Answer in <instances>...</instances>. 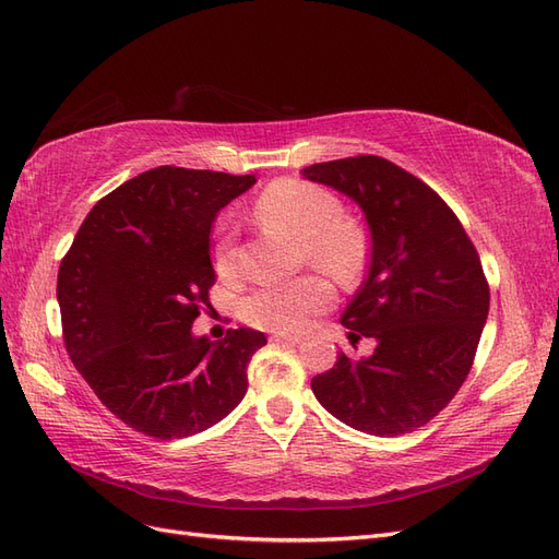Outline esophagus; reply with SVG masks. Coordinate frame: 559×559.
I'll return each instance as SVG.
<instances>
[{"instance_id":"obj_1","label":"esophagus","mask_w":559,"mask_h":559,"mask_svg":"<svg viewBox=\"0 0 559 559\" xmlns=\"http://www.w3.org/2000/svg\"><path fill=\"white\" fill-rule=\"evenodd\" d=\"M273 343H282V345H300L298 335H284V333H275Z\"/></svg>"}]
</instances>
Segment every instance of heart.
I'll list each match as a JSON object with an SVG mask.
<instances>
[{"instance_id":"obj_1","label":"heart","mask_w":559,"mask_h":559,"mask_svg":"<svg viewBox=\"0 0 559 559\" xmlns=\"http://www.w3.org/2000/svg\"><path fill=\"white\" fill-rule=\"evenodd\" d=\"M257 214L270 228L289 233L302 242L306 259L341 282H352L361 275L366 265V240L361 230L345 222L341 200L314 183L284 179L267 186L259 198ZM212 263L216 275L233 277L235 249L233 230L222 226L212 247ZM333 300V289L324 277L308 275L286 284H270L253 289L242 300V317L251 326L296 333L310 319L324 312Z\"/></svg>"}]
</instances>
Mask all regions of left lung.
Segmentation results:
<instances>
[{"instance_id": "1", "label": "left lung", "mask_w": 559, "mask_h": 559, "mask_svg": "<svg viewBox=\"0 0 559 559\" xmlns=\"http://www.w3.org/2000/svg\"><path fill=\"white\" fill-rule=\"evenodd\" d=\"M300 175L357 202L370 233L368 275L341 324L376 349L337 354L312 392L357 431H415L460 392L476 357L489 310L478 251L441 195L384 158L314 163Z\"/></svg>"}]
</instances>
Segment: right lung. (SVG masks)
<instances>
[{
    "label": "right lung",
    "mask_w": 559,
    "mask_h": 559,
    "mask_svg": "<svg viewBox=\"0 0 559 559\" xmlns=\"http://www.w3.org/2000/svg\"><path fill=\"white\" fill-rule=\"evenodd\" d=\"M257 177L160 165L105 195L60 263L64 347L97 399L146 436L173 441L210 429L247 394V366L267 343L230 329L193 333L216 280V212Z\"/></svg>",
    "instance_id": "obj_1"
}]
</instances>
